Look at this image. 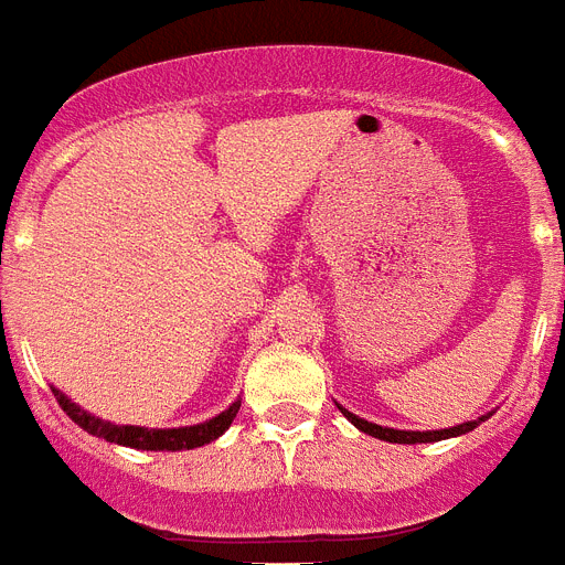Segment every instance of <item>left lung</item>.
<instances>
[{"mask_svg":"<svg viewBox=\"0 0 565 565\" xmlns=\"http://www.w3.org/2000/svg\"><path fill=\"white\" fill-rule=\"evenodd\" d=\"M341 414L348 416L350 422H353L355 428L364 430V434L376 436V439H385V443H399V445H416V443H439V439H448V436H459V434H468V430H473L480 422H486L488 416H482V419H473V422H462V425H457V428H445V430H393V428H382V425H373V422H364L359 419V416H353L350 411H344V407H339Z\"/></svg>","mask_w":565,"mask_h":565,"instance_id":"8db88e82","label":"left lung"}]
</instances>
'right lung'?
<instances>
[{"label":"right lung","instance_id":"obj_1","mask_svg":"<svg viewBox=\"0 0 565 565\" xmlns=\"http://www.w3.org/2000/svg\"><path fill=\"white\" fill-rule=\"evenodd\" d=\"M56 402L63 407L71 419L77 422L79 428L88 430L94 436H103L106 443L126 445V448H140V451H183V448H201V445L212 443L217 436L224 434L232 425L235 414H238L241 402L224 411L215 419L203 422V425H192V428H169V430H149V428H135V425H111V422H103L97 416L79 411L68 396H63L60 391H54Z\"/></svg>","mask_w":565,"mask_h":565}]
</instances>
